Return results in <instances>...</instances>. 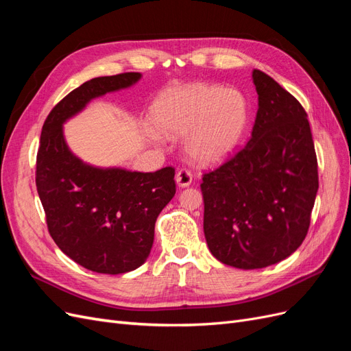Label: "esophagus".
Returning <instances> with one entry per match:
<instances>
[{
	"label": "esophagus",
	"instance_id": "1",
	"mask_svg": "<svg viewBox=\"0 0 351 351\" xmlns=\"http://www.w3.org/2000/svg\"><path fill=\"white\" fill-rule=\"evenodd\" d=\"M176 183L178 184V187H189L192 184V174L184 168L178 169L176 174Z\"/></svg>",
	"mask_w": 351,
	"mask_h": 351
}]
</instances>
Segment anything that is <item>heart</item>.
I'll return each mask as SVG.
<instances>
[{"instance_id":"b5f03b06","label":"heart","mask_w":351,"mask_h":351,"mask_svg":"<svg viewBox=\"0 0 351 351\" xmlns=\"http://www.w3.org/2000/svg\"><path fill=\"white\" fill-rule=\"evenodd\" d=\"M149 136H186L184 149L196 164L226 159L240 143L249 123V102L234 88L214 83H189L167 89L152 108Z\"/></svg>"}]
</instances>
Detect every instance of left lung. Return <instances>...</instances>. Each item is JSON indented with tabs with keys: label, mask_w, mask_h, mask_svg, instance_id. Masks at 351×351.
Instances as JSON below:
<instances>
[{
	"label": "left lung",
	"mask_w": 351,
	"mask_h": 351,
	"mask_svg": "<svg viewBox=\"0 0 351 351\" xmlns=\"http://www.w3.org/2000/svg\"><path fill=\"white\" fill-rule=\"evenodd\" d=\"M258 112L237 155L204 176V231L214 256L259 269L289 258L303 243L317 187L307 114L290 92L254 69Z\"/></svg>",
	"instance_id": "left-lung-1"
}]
</instances>
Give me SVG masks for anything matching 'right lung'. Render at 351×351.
Wrapping results in <instances>:
<instances>
[{
	"label": "right lung",
	"mask_w": 351,
	"mask_h": 351,
	"mask_svg": "<svg viewBox=\"0 0 351 351\" xmlns=\"http://www.w3.org/2000/svg\"><path fill=\"white\" fill-rule=\"evenodd\" d=\"M141 79V73H123L84 82L52 108L40 133L36 187L49 234L70 259L98 274L145 263L159 212L176 195L174 168L137 173L88 164L71 152L62 125L90 101Z\"/></svg>",
	"instance_id": "right-lung-1"
}]
</instances>
